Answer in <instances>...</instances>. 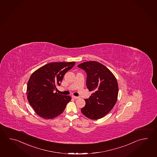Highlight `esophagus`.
Wrapping results in <instances>:
<instances>
[{"label": "esophagus", "instance_id": "obj_1", "mask_svg": "<svg viewBox=\"0 0 157 157\" xmlns=\"http://www.w3.org/2000/svg\"><path fill=\"white\" fill-rule=\"evenodd\" d=\"M72 97H73V98H74V99H78V98H79V97H77V96H72Z\"/></svg>", "mask_w": 157, "mask_h": 157}]
</instances>
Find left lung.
Instances as JSON below:
<instances>
[{
    "label": "left lung",
    "instance_id": "obj_1",
    "mask_svg": "<svg viewBox=\"0 0 157 157\" xmlns=\"http://www.w3.org/2000/svg\"><path fill=\"white\" fill-rule=\"evenodd\" d=\"M87 74L86 86L93 93L85 99L86 105L81 109L84 115L91 120L102 118L115 105L118 86L115 75L99 62L86 61L78 65Z\"/></svg>",
    "mask_w": 157,
    "mask_h": 157
}]
</instances>
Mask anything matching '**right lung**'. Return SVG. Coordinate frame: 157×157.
<instances>
[{"mask_svg": "<svg viewBox=\"0 0 157 157\" xmlns=\"http://www.w3.org/2000/svg\"><path fill=\"white\" fill-rule=\"evenodd\" d=\"M75 64L74 61L51 63L32 74L27 83V97L37 115L48 120L63 112L71 98L55 92L60 86L65 74Z\"/></svg>", "mask_w": 157, "mask_h": 157, "instance_id": "add662e5", "label": "right lung"}]
</instances>
